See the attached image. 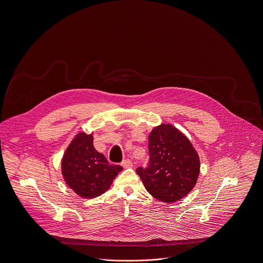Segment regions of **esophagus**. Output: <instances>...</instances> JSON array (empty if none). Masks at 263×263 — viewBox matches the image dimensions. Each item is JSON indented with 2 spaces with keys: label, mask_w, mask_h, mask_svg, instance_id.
<instances>
[{
  "label": "esophagus",
  "mask_w": 263,
  "mask_h": 263,
  "mask_svg": "<svg viewBox=\"0 0 263 263\" xmlns=\"http://www.w3.org/2000/svg\"><path fill=\"white\" fill-rule=\"evenodd\" d=\"M121 165L124 167V168H130L133 166V162L130 160V159H125L122 161Z\"/></svg>",
  "instance_id": "obj_1"
}]
</instances>
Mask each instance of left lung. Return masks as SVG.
Wrapping results in <instances>:
<instances>
[{"mask_svg":"<svg viewBox=\"0 0 263 263\" xmlns=\"http://www.w3.org/2000/svg\"><path fill=\"white\" fill-rule=\"evenodd\" d=\"M149 160L136 170L147 192L155 199L174 203L195 186L200 159L190 140L170 124L152 130L148 138Z\"/></svg>","mask_w":263,"mask_h":263,"instance_id":"1","label":"left lung"}]
</instances>
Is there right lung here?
<instances>
[{"mask_svg": "<svg viewBox=\"0 0 263 263\" xmlns=\"http://www.w3.org/2000/svg\"><path fill=\"white\" fill-rule=\"evenodd\" d=\"M62 175L67 185L83 198L104 194L123 168L110 165L92 144V135L79 133L67 147L62 161Z\"/></svg>", "mask_w": 263, "mask_h": 263, "instance_id": "right-lung-1", "label": "right lung"}]
</instances>
